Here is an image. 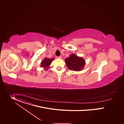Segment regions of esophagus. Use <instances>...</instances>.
Segmentation results:
<instances>
[{
    "label": "esophagus",
    "mask_w": 124,
    "mask_h": 124,
    "mask_svg": "<svg viewBox=\"0 0 124 124\" xmlns=\"http://www.w3.org/2000/svg\"><path fill=\"white\" fill-rule=\"evenodd\" d=\"M56 58L58 59H62V57L61 56H58V57H57Z\"/></svg>",
    "instance_id": "esophagus-1"
}]
</instances>
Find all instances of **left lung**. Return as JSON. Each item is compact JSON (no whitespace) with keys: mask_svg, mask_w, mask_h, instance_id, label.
Returning a JSON list of instances; mask_svg holds the SVG:
<instances>
[{"mask_svg":"<svg viewBox=\"0 0 124 124\" xmlns=\"http://www.w3.org/2000/svg\"><path fill=\"white\" fill-rule=\"evenodd\" d=\"M64 61L67 67L71 71H82L85 65V60L75 54H71L69 57L65 59Z\"/></svg>","mask_w":124,"mask_h":124,"instance_id":"obj_1","label":"left lung"}]
</instances>
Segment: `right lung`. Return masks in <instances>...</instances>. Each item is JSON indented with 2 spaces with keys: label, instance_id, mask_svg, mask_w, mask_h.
Wrapping results in <instances>:
<instances>
[{
  "label": "right lung",
  "instance_id": "add662e5",
  "mask_svg": "<svg viewBox=\"0 0 124 124\" xmlns=\"http://www.w3.org/2000/svg\"><path fill=\"white\" fill-rule=\"evenodd\" d=\"M53 60H54L53 58L51 59L47 57L45 58L44 60L41 61L40 63V67L43 68L45 70L48 69Z\"/></svg>",
  "mask_w": 124,
  "mask_h": 124
}]
</instances>
